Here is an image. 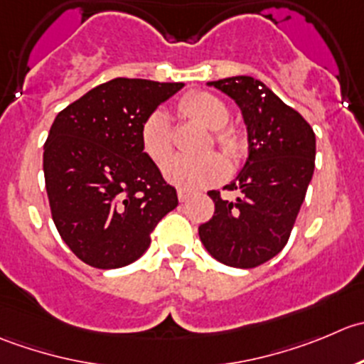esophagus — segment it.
<instances>
[{"instance_id":"esophagus-1","label":"esophagus","mask_w":364,"mask_h":364,"mask_svg":"<svg viewBox=\"0 0 364 364\" xmlns=\"http://www.w3.org/2000/svg\"><path fill=\"white\" fill-rule=\"evenodd\" d=\"M177 196H178V201H182V203H183V201H186L187 198H189V193H187V191H183V189H178L177 191Z\"/></svg>"}]
</instances>
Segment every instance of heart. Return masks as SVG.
<instances>
[{
    "mask_svg": "<svg viewBox=\"0 0 364 364\" xmlns=\"http://www.w3.org/2000/svg\"><path fill=\"white\" fill-rule=\"evenodd\" d=\"M178 109L187 118L210 129L215 145L221 146L225 152L233 154L239 149L240 141L235 132L225 129L230 111L219 97L208 92L189 93L181 100ZM141 146L146 156L157 164H163L170 157L173 149V131L170 117L164 111H156L145 120L141 127ZM163 173L181 189L196 191L221 181L226 173V166L225 161L215 154H207L194 159L177 156L164 164Z\"/></svg>",
    "mask_w": 364,
    "mask_h": 364,
    "instance_id": "heart-1",
    "label": "heart"
}]
</instances>
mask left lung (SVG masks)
I'll list each match as a JSON object with an SVG mask.
<instances>
[{
  "label": "left lung",
  "instance_id": "obj_1",
  "mask_svg": "<svg viewBox=\"0 0 364 364\" xmlns=\"http://www.w3.org/2000/svg\"><path fill=\"white\" fill-rule=\"evenodd\" d=\"M240 107L247 129V159L226 191H208L214 215L200 225L205 250L230 267L265 264L289 242L315 170V132L271 88L251 75L207 82Z\"/></svg>",
  "mask_w": 364,
  "mask_h": 364
}]
</instances>
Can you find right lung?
Masks as SVG:
<instances>
[{"label":"right lung","instance_id":"obj_1","mask_svg":"<svg viewBox=\"0 0 364 364\" xmlns=\"http://www.w3.org/2000/svg\"><path fill=\"white\" fill-rule=\"evenodd\" d=\"M183 82L117 77L60 111L44 145L53 221L85 264L118 269L150 246L177 191L143 152L141 127Z\"/></svg>","mask_w":364,"mask_h":364}]
</instances>
